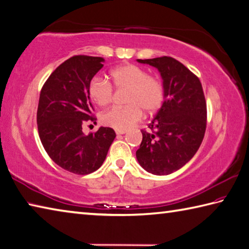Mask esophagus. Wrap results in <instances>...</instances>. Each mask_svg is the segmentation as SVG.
<instances>
[{
    "label": "esophagus",
    "instance_id": "34e87169",
    "mask_svg": "<svg viewBox=\"0 0 249 249\" xmlns=\"http://www.w3.org/2000/svg\"><path fill=\"white\" fill-rule=\"evenodd\" d=\"M116 135H124L126 133V130H115Z\"/></svg>",
    "mask_w": 249,
    "mask_h": 249
}]
</instances>
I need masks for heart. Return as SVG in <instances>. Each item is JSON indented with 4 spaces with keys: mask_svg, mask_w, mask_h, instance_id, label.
<instances>
[{
    "mask_svg": "<svg viewBox=\"0 0 249 249\" xmlns=\"http://www.w3.org/2000/svg\"><path fill=\"white\" fill-rule=\"evenodd\" d=\"M112 84L117 89H127L125 107H114L103 113L102 123L116 130H126L142 117V110L149 114L161 107L164 100V86L156 76L148 75L142 67L135 64L117 66L110 71ZM89 96L99 107L110 105L112 86L107 80L93 78L89 85Z\"/></svg>",
    "mask_w": 249,
    "mask_h": 249,
    "instance_id": "obj_1",
    "label": "heart"
}]
</instances>
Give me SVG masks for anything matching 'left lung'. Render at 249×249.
<instances>
[{
	"instance_id": "8db88e82",
	"label": "left lung",
	"mask_w": 249,
	"mask_h": 249,
	"mask_svg": "<svg viewBox=\"0 0 249 249\" xmlns=\"http://www.w3.org/2000/svg\"><path fill=\"white\" fill-rule=\"evenodd\" d=\"M159 71L164 86V102L142 130L136 151L138 163L155 175L179 170L195 156L206 132L207 106L199 78L170 56L137 60Z\"/></svg>"
}]
</instances>
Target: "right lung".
Returning a JSON list of instances; mask_svg holds the SVG:
<instances>
[{
	"mask_svg": "<svg viewBox=\"0 0 249 249\" xmlns=\"http://www.w3.org/2000/svg\"><path fill=\"white\" fill-rule=\"evenodd\" d=\"M103 61L98 56L71 57L50 75L40 92L37 124L44 150L58 166L75 174L100 168L116 136L110 127L89 135L81 127L86 121L96 120L88 90Z\"/></svg>",
	"mask_w": 249,
	"mask_h": 249,
	"instance_id": "obj_1",
	"label": "right lung"
}]
</instances>
